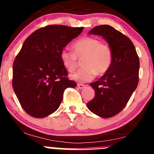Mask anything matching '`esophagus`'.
<instances>
[{"label": "esophagus", "mask_w": 154, "mask_h": 154, "mask_svg": "<svg viewBox=\"0 0 154 154\" xmlns=\"http://www.w3.org/2000/svg\"><path fill=\"white\" fill-rule=\"evenodd\" d=\"M77 87H78V88H80V89H82V88H83L84 87H85V85H82V84H77Z\"/></svg>", "instance_id": "esophagus-1"}]
</instances>
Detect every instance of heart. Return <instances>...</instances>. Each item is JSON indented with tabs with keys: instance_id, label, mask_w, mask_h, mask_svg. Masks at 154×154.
<instances>
[{
	"instance_id": "heart-1",
	"label": "heart",
	"mask_w": 154,
	"mask_h": 154,
	"mask_svg": "<svg viewBox=\"0 0 154 154\" xmlns=\"http://www.w3.org/2000/svg\"><path fill=\"white\" fill-rule=\"evenodd\" d=\"M74 51L66 48L61 50L60 58L69 72H74L82 60L83 67L71 74V79L78 82H86L94 78L96 74H105L111 67L113 53L106 43L93 37H84L72 45Z\"/></svg>"
}]
</instances>
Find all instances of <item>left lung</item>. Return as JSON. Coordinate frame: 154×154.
Segmentation results:
<instances>
[{"mask_svg": "<svg viewBox=\"0 0 154 154\" xmlns=\"http://www.w3.org/2000/svg\"><path fill=\"white\" fill-rule=\"evenodd\" d=\"M88 33L102 36L108 42L113 61L101 78L90 83L95 97L87 107L100 117H112L123 109L137 88L140 59L131 40L111 26H97Z\"/></svg>", "mask_w": 154, "mask_h": 154, "instance_id": "8db88e82", "label": "left lung"}]
</instances>
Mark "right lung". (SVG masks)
I'll return each mask as SVG.
<instances>
[{
	"instance_id": "1",
	"label": "right lung",
	"mask_w": 154,
	"mask_h": 154,
	"mask_svg": "<svg viewBox=\"0 0 154 154\" xmlns=\"http://www.w3.org/2000/svg\"><path fill=\"white\" fill-rule=\"evenodd\" d=\"M82 30L83 27L49 25L34 32L24 41L13 63L12 87L30 116L43 118L54 113L65 89L77 86L67 78L60 54Z\"/></svg>"
}]
</instances>
